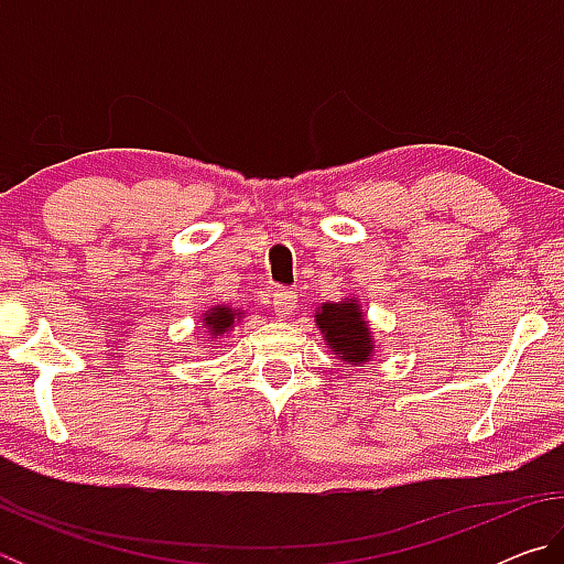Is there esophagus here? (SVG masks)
<instances>
[{
    "label": "esophagus",
    "instance_id": "obj_1",
    "mask_svg": "<svg viewBox=\"0 0 564 564\" xmlns=\"http://www.w3.org/2000/svg\"><path fill=\"white\" fill-rule=\"evenodd\" d=\"M295 308H299V295H295L293 291H275L273 293V313L279 318H289L295 313Z\"/></svg>",
    "mask_w": 564,
    "mask_h": 564
}]
</instances>
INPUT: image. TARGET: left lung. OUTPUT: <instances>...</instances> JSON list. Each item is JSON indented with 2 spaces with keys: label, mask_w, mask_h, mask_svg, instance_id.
<instances>
[{
  "label": "left lung",
  "mask_w": 564,
  "mask_h": 564,
  "mask_svg": "<svg viewBox=\"0 0 564 564\" xmlns=\"http://www.w3.org/2000/svg\"><path fill=\"white\" fill-rule=\"evenodd\" d=\"M316 323L333 348V356H338L343 362L360 366L373 352V340H370V330L358 301L350 299L321 305Z\"/></svg>",
  "instance_id": "obj_1"
}]
</instances>
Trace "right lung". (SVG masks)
I'll return each mask as SVG.
<instances>
[{
  "label": "right lung",
  "instance_id": "right-lung-1",
  "mask_svg": "<svg viewBox=\"0 0 564 564\" xmlns=\"http://www.w3.org/2000/svg\"><path fill=\"white\" fill-rule=\"evenodd\" d=\"M234 318H236V313L231 308H226V305H216V308L206 313L204 323H206V328L214 333V336H218V333H224L226 328L234 326Z\"/></svg>",
  "mask_w": 564,
  "mask_h": 564
}]
</instances>
